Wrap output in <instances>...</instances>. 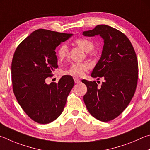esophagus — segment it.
I'll return each instance as SVG.
<instances>
[{"label": "esophagus", "instance_id": "esophagus-1", "mask_svg": "<svg viewBox=\"0 0 150 150\" xmlns=\"http://www.w3.org/2000/svg\"><path fill=\"white\" fill-rule=\"evenodd\" d=\"M74 82L76 83H78L80 82V80L78 79V78H74Z\"/></svg>", "mask_w": 150, "mask_h": 150}]
</instances>
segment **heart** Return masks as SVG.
<instances>
[{"instance_id": "1", "label": "heart", "mask_w": 150, "mask_h": 150, "mask_svg": "<svg viewBox=\"0 0 150 150\" xmlns=\"http://www.w3.org/2000/svg\"><path fill=\"white\" fill-rule=\"evenodd\" d=\"M74 43L76 45L87 52L92 51L94 48V44L93 42L84 38L76 39ZM68 49L67 46L64 44L60 45L57 50V56L60 60L64 59L68 55ZM89 68L90 67L87 63H74V64L71 65V67L68 70L63 71V74L70 75L72 76H82L86 71L89 69Z\"/></svg>"}]
</instances>
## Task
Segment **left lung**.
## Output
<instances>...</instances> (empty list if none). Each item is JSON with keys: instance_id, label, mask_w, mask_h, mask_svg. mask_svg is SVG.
Masks as SVG:
<instances>
[{"instance_id": "left-lung-1", "label": "left lung", "mask_w": 150, "mask_h": 150, "mask_svg": "<svg viewBox=\"0 0 150 150\" xmlns=\"http://www.w3.org/2000/svg\"><path fill=\"white\" fill-rule=\"evenodd\" d=\"M84 36L99 35L104 39L100 59L91 76L104 78L98 86L96 81L82 80L87 86L83 101L96 119L108 122L122 113L134 95L138 78V63L129 39L121 31L107 25H98L83 32Z\"/></svg>"}]
</instances>
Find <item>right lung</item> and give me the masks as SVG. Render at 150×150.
Listing matches in <instances>:
<instances>
[{
  "instance_id": "right-lung-1",
  "label": "right lung",
  "mask_w": 150,
  "mask_h": 150,
  "mask_svg": "<svg viewBox=\"0 0 150 150\" xmlns=\"http://www.w3.org/2000/svg\"><path fill=\"white\" fill-rule=\"evenodd\" d=\"M72 35L39 29L23 39L14 52L13 91L28 116L39 124H48L60 116L74 85L71 76H63L58 83H45L58 67L55 49Z\"/></svg>"
}]
</instances>
